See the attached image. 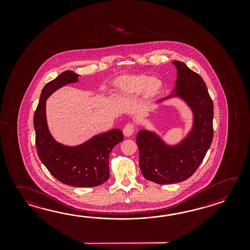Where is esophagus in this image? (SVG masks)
I'll return each instance as SVG.
<instances>
[{
	"mask_svg": "<svg viewBox=\"0 0 250 250\" xmlns=\"http://www.w3.org/2000/svg\"><path fill=\"white\" fill-rule=\"evenodd\" d=\"M134 131H135V125L133 123H127V125L123 128V134L126 137L132 136Z\"/></svg>",
	"mask_w": 250,
	"mask_h": 250,
	"instance_id": "obj_1",
	"label": "esophagus"
}]
</instances>
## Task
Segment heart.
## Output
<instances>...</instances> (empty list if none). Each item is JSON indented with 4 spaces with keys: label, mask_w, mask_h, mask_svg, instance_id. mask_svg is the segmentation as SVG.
I'll use <instances>...</instances> for the list:
<instances>
[{
    "label": "heart",
    "mask_w": 250,
    "mask_h": 250,
    "mask_svg": "<svg viewBox=\"0 0 250 250\" xmlns=\"http://www.w3.org/2000/svg\"><path fill=\"white\" fill-rule=\"evenodd\" d=\"M163 84L158 79H151L144 74L133 75L121 78L114 83L112 96L116 99H123L136 96L144 90L145 97L154 98L160 93Z\"/></svg>",
    "instance_id": "b5f03b06"
}]
</instances>
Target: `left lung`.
<instances>
[{
  "label": "left lung",
  "mask_w": 250,
  "mask_h": 250,
  "mask_svg": "<svg viewBox=\"0 0 250 250\" xmlns=\"http://www.w3.org/2000/svg\"><path fill=\"white\" fill-rule=\"evenodd\" d=\"M172 63L177 69L176 93L164 99L182 98L193 111L194 124L191 132L174 146H167L154 133L138 131L136 142L140 170L146 180L157 184L177 183L191 177L205 158L213 136V104L205 81L184 62L172 61Z\"/></svg>",
  "instance_id": "obj_1"
}]
</instances>
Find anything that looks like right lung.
Segmentation results:
<instances>
[{
    "label": "right lung",
    "instance_id": "obj_1",
    "mask_svg": "<svg viewBox=\"0 0 250 250\" xmlns=\"http://www.w3.org/2000/svg\"><path fill=\"white\" fill-rule=\"evenodd\" d=\"M79 75L66 70L42 88L34 114L38 154L50 173L63 184L79 188L99 186L109 179V154L123 140L121 129L95 136L78 146H65L53 139L45 117V101L53 92L66 84L77 82Z\"/></svg>",
    "mask_w": 250,
    "mask_h": 250
}]
</instances>
